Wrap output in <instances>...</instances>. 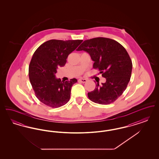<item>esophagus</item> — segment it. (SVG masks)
Listing matches in <instances>:
<instances>
[{
	"instance_id": "1",
	"label": "esophagus",
	"mask_w": 159,
	"mask_h": 159,
	"mask_svg": "<svg viewBox=\"0 0 159 159\" xmlns=\"http://www.w3.org/2000/svg\"><path fill=\"white\" fill-rule=\"evenodd\" d=\"M78 81H79V82H82V83H85V82H87V80H86V79L80 78V79H79L78 80Z\"/></svg>"
}]
</instances>
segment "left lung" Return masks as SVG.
<instances>
[{
	"instance_id": "left-lung-1",
	"label": "left lung",
	"mask_w": 159,
	"mask_h": 159,
	"mask_svg": "<svg viewBox=\"0 0 159 159\" xmlns=\"http://www.w3.org/2000/svg\"><path fill=\"white\" fill-rule=\"evenodd\" d=\"M77 51H84L94 61L93 68L98 69L105 83L97 84L88 93L92 101L102 105L114 102L126 89L130 80L132 62L125 48L117 41L106 38L84 40Z\"/></svg>"
}]
</instances>
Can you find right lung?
<instances>
[{
  "mask_svg": "<svg viewBox=\"0 0 159 159\" xmlns=\"http://www.w3.org/2000/svg\"><path fill=\"white\" fill-rule=\"evenodd\" d=\"M82 40H50L40 46L33 53L29 68L32 88L38 99L46 106L58 108L67 104L74 78L62 82L55 74L57 68L65 66L68 55L74 51Z\"/></svg>",
  "mask_w": 159,
  "mask_h": 159,
  "instance_id": "add662e5",
  "label": "right lung"
}]
</instances>
